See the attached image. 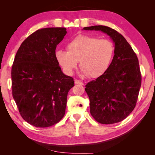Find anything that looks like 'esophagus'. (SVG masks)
Here are the masks:
<instances>
[{"mask_svg": "<svg viewBox=\"0 0 155 155\" xmlns=\"http://www.w3.org/2000/svg\"><path fill=\"white\" fill-rule=\"evenodd\" d=\"M75 84H84L83 82L80 81V80H75Z\"/></svg>", "mask_w": 155, "mask_h": 155, "instance_id": "esophagus-1", "label": "esophagus"}]
</instances>
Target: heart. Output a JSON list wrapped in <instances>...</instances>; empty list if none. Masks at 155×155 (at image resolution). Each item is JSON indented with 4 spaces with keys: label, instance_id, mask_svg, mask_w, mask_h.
<instances>
[{
    "label": "heart",
    "instance_id": "1",
    "mask_svg": "<svg viewBox=\"0 0 155 155\" xmlns=\"http://www.w3.org/2000/svg\"><path fill=\"white\" fill-rule=\"evenodd\" d=\"M66 51L58 50L56 58L67 75H71L78 65L90 78H98L109 69L115 52L111 40L94 36L80 35L67 45Z\"/></svg>",
    "mask_w": 155,
    "mask_h": 155
}]
</instances>
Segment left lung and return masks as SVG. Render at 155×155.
I'll return each instance as SVG.
<instances>
[{"label":"left lung","instance_id":"obj_1","mask_svg":"<svg viewBox=\"0 0 155 155\" xmlns=\"http://www.w3.org/2000/svg\"><path fill=\"white\" fill-rule=\"evenodd\" d=\"M101 31L115 44L109 69L85 85L90 114L101 124H113L125 119L135 109L141 86L138 58L126 39L115 29L102 25L84 27Z\"/></svg>","mask_w":155,"mask_h":155}]
</instances>
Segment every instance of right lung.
I'll return each instance as SVG.
<instances>
[{
	"instance_id": "add662e5",
	"label": "right lung",
	"mask_w": 155,
	"mask_h": 155,
	"mask_svg": "<svg viewBox=\"0 0 155 155\" xmlns=\"http://www.w3.org/2000/svg\"><path fill=\"white\" fill-rule=\"evenodd\" d=\"M64 27L38 29L22 42L11 70L12 94L23 119L35 127L51 126L65 113L73 78L61 71L56 48Z\"/></svg>"
}]
</instances>
